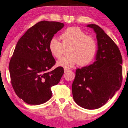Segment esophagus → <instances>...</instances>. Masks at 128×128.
Returning a JSON list of instances; mask_svg holds the SVG:
<instances>
[{"label": "esophagus", "mask_w": 128, "mask_h": 128, "mask_svg": "<svg viewBox=\"0 0 128 128\" xmlns=\"http://www.w3.org/2000/svg\"><path fill=\"white\" fill-rule=\"evenodd\" d=\"M68 71H69V70H68V69H66V68L64 69V72H65V73H66V72H67Z\"/></svg>", "instance_id": "34e87169"}]
</instances>
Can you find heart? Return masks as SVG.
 <instances>
[{
	"label": "heart",
	"mask_w": 128,
	"mask_h": 128,
	"mask_svg": "<svg viewBox=\"0 0 128 128\" xmlns=\"http://www.w3.org/2000/svg\"><path fill=\"white\" fill-rule=\"evenodd\" d=\"M61 42L53 38L50 42L49 50L53 56L60 58L64 48L70 47L69 56L57 61L58 66L66 69L72 68L79 64L86 66L92 61L98 50V44L94 38L86 34L76 26L67 28L60 36Z\"/></svg>",
	"instance_id": "1"
}]
</instances>
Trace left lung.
<instances>
[{
  "label": "left lung",
  "mask_w": 128,
  "mask_h": 128,
  "mask_svg": "<svg viewBox=\"0 0 128 128\" xmlns=\"http://www.w3.org/2000/svg\"><path fill=\"white\" fill-rule=\"evenodd\" d=\"M96 34L98 50L92 64L78 68L72 85L73 98L86 109L104 105L120 89L122 80V60L119 48L99 26L88 24Z\"/></svg>",
  "instance_id": "8db88e82"
}]
</instances>
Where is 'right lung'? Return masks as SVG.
Listing matches in <instances>:
<instances>
[{"label": "right lung", "mask_w": 128, "mask_h": 128, "mask_svg": "<svg viewBox=\"0 0 128 128\" xmlns=\"http://www.w3.org/2000/svg\"><path fill=\"white\" fill-rule=\"evenodd\" d=\"M64 26L58 22H40L16 43L9 64L10 82L16 95L26 104L40 105L48 101L50 88L63 75L62 67L48 70L56 64L49 50L50 42Z\"/></svg>", "instance_id": "1"}]
</instances>
